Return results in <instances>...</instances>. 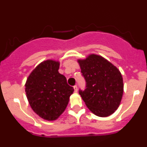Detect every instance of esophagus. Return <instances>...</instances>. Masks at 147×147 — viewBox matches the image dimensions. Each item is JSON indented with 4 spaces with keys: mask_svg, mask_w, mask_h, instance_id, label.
<instances>
[{
    "mask_svg": "<svg viewBox=\"0 0 147 147\" xmlns=\"http://www.w3.org/2000/svg\"><path fill=\"white\" fill-rule=\"evenodd\" d=\"M74 91L76 93V92H77V90H78L77 85H74Z\"/></svg>",
    "mask_w": 147,
    "mask_h": 147,
    "instance_id": "obj_1",
    "label": "esophagus"
}]
</instances>
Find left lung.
Segmentation results:
<instances>
[{
    "label": "left lung",
    "instance_id": "left-lung-1",
    "mask_svg": "<svg viewBox=\"0 0 147 147\" xmlns=\"http://www.w3.org/2000/svg\"><path fill=\"white\" fill-rule=\"evenodd\" d=\"M82 75L86 82L79 93L90 111L99 117H107L117 110L121 101L124 84L120 71L101 56L90 54L79 59Z\"/></svg>",
    "mask_w": 147,
    "mask_h": 147
}]
</instances>
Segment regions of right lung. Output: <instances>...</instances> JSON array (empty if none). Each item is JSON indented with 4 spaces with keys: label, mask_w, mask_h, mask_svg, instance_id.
<instances>
[{
    "label": "right lung",
    "mask_w": 147,
    "mask_h": 147,
    "mask_svg": "<svg viewBox=\"0 0 147 147\" xmlns=\"http://www.w3.org/2000/svg\"><path fill=\"white\" fill-rule=\"evenodd\" d=\"M59 62L46 60L35 67L26 83V93L32 110L42 119L56 120L64 112L74 88L58 71Z\"/></svg>",
    "instance_id": "right-lung-1"
}]
</instances>
